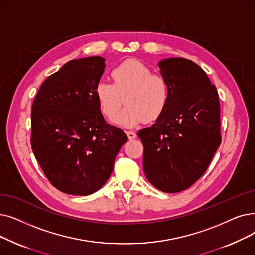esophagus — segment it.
I'll use <instances>...</instances> for the list:
<instances>
[{"mask_svg":"<svg viewBox=\"0 0 255 255\" xmlns=\"http://www.w3.org/2000/svg\"><path fill=\"white\" fill-rule=\"evenodd\" d=\"M126 134L129 139H134L136 137V133L134 131H126Z\"/></svg>","mask_w":255,"mask_h":255,"instance_id":"obj_1","label":"esophagus"}]
</instances>
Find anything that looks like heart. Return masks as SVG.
Masks as SVG:
<instances>
[{
	"label": "heart",
	"mask_w": 255,
	"mask_h": 255,
	"mask_svg": "<svg viewBox=\"0 0 255 255\" xmlns=\"http://www.w3.org/2000/svg\"><path fill=\"white\" fill-rule=\"evenodd\" d=\"M114 83L100 81L95 95L101 113L107 118L117 116L125 99L126 107L116 119V123L127 128L142 122L156 121L167 108L171 86L169 80L138 60L129 59L113 70Z\"/></svg>",
	"instance_id": "obj_1"
}]
</instances>
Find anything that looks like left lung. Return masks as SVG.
Instances as JSON below:
<instances>
[{
	"label": "left lung",
	"mask_w": 255,
	"mask_h": 255,
	"mask_svg": "<svg viewBox=\"0 0 255 255\" xmlns=\"http://www.w3.org/2000/svg\"><path fill=\"white\" fill-rule=\"evenodd\" d=\"M171 97L151 127L138 131L143 172L164 193L189 189L205 173L221 143L219 95L206 73L185 58L159 61Z\"/></svg>",
	"instance_id": "1"
}]
</instances>
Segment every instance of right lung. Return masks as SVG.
I'll list each match as a JSON object with an SVG mask.
<instances>
[{
    "label": "right lung",
    "instance_id": "right-lung-1",
    "mask_svg": "<svg viewBox=\"0 0 255 255\" xmlns=\"http://www.w3.org/2000/svg\"><path fill=\"white\" fill-rule=\"evenodd\" d=\"M105 59H74L43 81L31 110V147L53 186L86 196L104 185L121 147L123 130L107 124L95 95Z\"/></svg>",
    "mask_w": 255,
    "mask_h": 255
}]
</instances>
